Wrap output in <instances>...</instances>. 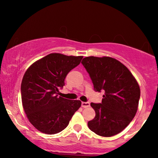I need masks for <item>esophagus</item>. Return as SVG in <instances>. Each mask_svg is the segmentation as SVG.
<instances>
[{
	"mask_svg": "<svg viewBox=\"0 0 158 158\" xmlns=\"http://www.w3.org/2000/svg\"><path fill=\"white\" fill-rule=\"evenodd\" d=\"M81 106L83 108L90 107V103L89 102H82Z\"/></svg>",
	"mask_w": 158,
	"mask_h": 158,
	"instance_id": "esophagus-1",
	"label": "esophagus"
}]
</instances>
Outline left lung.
<instances>
[{
  "instance_id": "left-lung-1",
  "label": "left lung",
  "mask_w": 158,
  "mask_h": 158,
  "mask_svg": "<svg viewBox=\"0 0 158 158\" xmlns=\"http://www.w3.org/2000/svg\"><path fill=\"white\" fill-rule=\"evenodd\" d=\"M94 83V90H104L102 102L91 103L96 116L88 122L92 131L111 137L128 126L137 111L140 88L124 64L110 57H86L81 62Z\"/></svg>"
}]
</instances>
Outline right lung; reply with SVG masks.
Masks as SVG:
<instances>
[{
    "label": "right lung",
    "mask_w": 158,
    "mask_h": 158,
    "mask_svg": "<svg viewBox=\"0 0 158 158\" xmlns=\"http://www.w3.org/2000/svg\"><path fill=\"white\" fill-rule=\"evenodd\" d=\"M83 57L52 53L34 62L24 73L21 85L23 108L30 123L41 132H60L81 107V101L58 94L67 75Z\"/></svg>",
    "instance_id": "obj_1"
}]
</instances>
